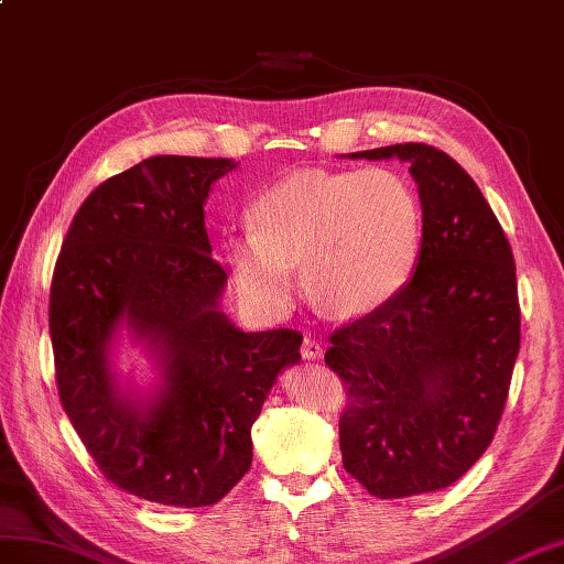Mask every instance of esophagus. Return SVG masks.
Wrapping results in <instances>:
<instances>
[{
  "label": "esophagus",
  "instance_id": "esophagus-1",
  "mask_svg": "<svg viewBox=\"0 0 564 564\" xmlns=\"http://www.w3.org/2000/svg\"><path fill=\"white\" fill-rule=\"evenodd\" d=\"M303 358H305V360H312V362H317V360L324 358V346H322L319 338L305 336V341H303Z\"/></svg>",
  "mask_w": 564,
  "mask_h": 564
}]
</instances>
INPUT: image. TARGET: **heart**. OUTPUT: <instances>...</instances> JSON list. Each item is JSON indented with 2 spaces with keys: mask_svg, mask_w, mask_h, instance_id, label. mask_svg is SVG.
Wrapping results in <instances>:
<instances>
[{
  "mask_svg": "<svg viewBox=\"0 0 564 564\" xmlns=\"http://www.w3.org/2000/svg\"><path fill=\"white\" fill-rule=\"evenodd\" d=\"M247 218L226 254L240 293L273 314L295 303V267L314 305L350 319L389 305L421 257V202L382 165L295 173L257 194Z\"/></svg>",
  "mask_w": 564,
  "mask_h": 564,
  "instance_id": "heart-1",
  "label": "heart"
}]
</instances>
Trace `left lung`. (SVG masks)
<instances>
[{"mask_svg":"<svg viewBox=\"0 0 564 564\" xmlns=\"http://www.w3.org/2000/svg\"><path fill=\"white\" fill-rule=\"evenodd\" d=\"M409 163L423 208L421 257L389 305L332 334L346 382L344 468L391 500L452 486L495 437L519 356L517 267L466 170L427 143L350 153Z\"/></svg>","mask_w":564,"mask_h":564,"instance_id":"1","label":"left lung"}]
</instances>
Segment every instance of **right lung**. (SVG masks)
<instances>
[{
  "label": "right lung",
  "instance_id": "add662e5",
  "mask_svg": "<svg viewBox=\"0 0 564 564\" xmlns=\"http://www.w3.org/2000/svg\"><path fill=\"white\" fill-rule=\"evenodd\" d=\"M232 159L151 155L78 208L50 291L57 389L74 430L117 488L206 507L252 464V425L276 377L300 362L291 329L242 332L220 310L228 276L204 204ZM156 372L141 390L113 368L121 336Z\"/></svg>",
  "mask_w": 564,
  "mask_h": 564
}]
</instances>
